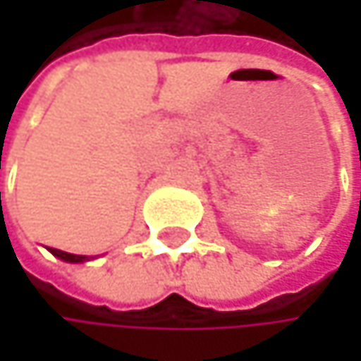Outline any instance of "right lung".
I'll return each instance as SVG.
<instances>
[{
  "mask_svg": "<svg viewBox=\"0 0 361 361\" xmlns=\"http://www.w3.org/2000/svg\"><path fill=\"white\" fill-rule=\"evenodd\" d=\"M49 251H51V255H56V257H60L62 261H68V263H81V261L87 259L85 255H73V252H64L60 249H49Z\"/></svg>",
  "mask_w": 361,
  "mask_h": 361,
  "instance_id": "obj_1",
  "label": "right lung"
}]
</instances>
